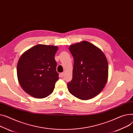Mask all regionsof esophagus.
<instances>
[{
    "mask_svg": "<svg viewBox=\"0 0 133 133\" xmlns=\"http://www.w3.org/2000/svg\"><path fill=\"white\" fill-rule=\"evenodd\" d=\"M64 76V73H61L60 74V76L61 77H63Z\"/></svg>",
    "mask_w": 133,
    "mask_h": 133,
    "instance_id": "34e87169",
    "label": "esophagus"
}]
</instances>
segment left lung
Segmentation results:
<instances>
[{
    "label": "left lung",
    "mask_w": 133,
    "mask_h": 133,
    "mask_svg": "<svg viewBox=\"0 0 133 133\" xmlns=\"http://www.w3.org/2000/svg\"><path fill=\"white\" fill-rule=\"evenodd\" d=\"M69 50L74 58L73 78L67 83L69 92L82 100L94 98L108 81L107 58L100 49L85 41L70 45Z\"/></svg>",
    "instance_id": "8db88e82"
}]
</instances>
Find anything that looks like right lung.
Masks as SVG:
<instances>
[{"instance_id": "right-lung-1", "label": "right lung", "mask_w": 133, "mask_h": 133, "mask_svg": "<svg viewBox=\"0 0 133 133\" xmlns=\"http://www.w3.org/2000/svg\"><path fill=\"white\" fill-rule=\"evenodd\" d=\"M58 46L38 44L24 52L17 65V76L23 90L37 98L51 94L59 79L55 56Z\"/></svg>"}]
</instances>
